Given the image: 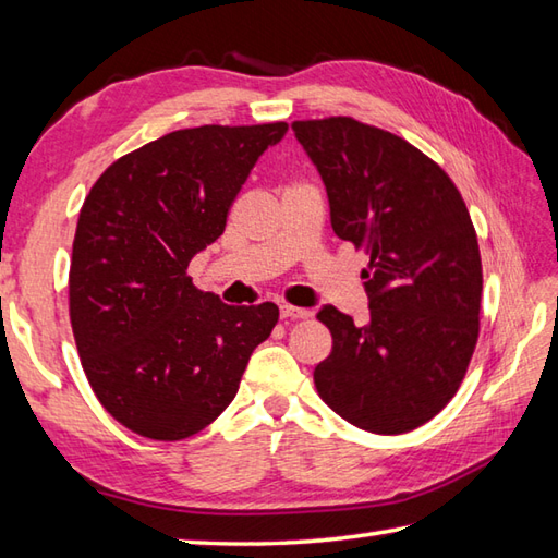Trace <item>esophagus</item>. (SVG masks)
<instances>
[{
	"instance_id": "1",
	"label": "esophagus",
	"mask_w": 558,
	"mask_h": 558,
	"mask_svg": "<svg viewBox=\"0 0 558 558\" xmlns=\"http://www.w3.org/2000/svg\"><path fill=\"white\" fill-rule=\"evenodd\" d=\"M280 316H282V318H290V322H294V318H310L312 312H310V310H302V306L282 304V306H280Z\"/></svg>"
}]
</instances>
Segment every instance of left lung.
<instances>
[{
  "mask_svg": "<svg viewBox=\"0 0 558 558\" xmlns=\"http://www.w3.org/2000/svg\"><path fill=\"white\" fill-rule=\"evenodd\" d=\"M326 184L330 225L369 256V322L324 306L333 350L314 369L326 405L372 434H405L458 393L480 338L482 256L465 201L441 165L384 129L292 122Z\"/></svg>",
  "mask_w": 558,
  "mask_h": 558,
  "instance_id": "obj_1",
  "label": "left lung"
}]
</instances>
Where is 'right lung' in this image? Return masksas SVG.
Masks as SVG:
<instances>
[{
    "label": "right lung",
    "mask_w": 558,
    "mask_h": 558,
    "mask_svg": "<svg viewBox=\"0 0 558 558\" xmlns=\"http://www.w3.org/2000/svg\"><path fill=\"white\" fill-rule=\"evenodd\" d=\"M288 122L177 129L126 153L83 201L69 266V318L93 393L153 441L220 417L278 306L222 304L186 276Z\"/></svg>",
    "instance_id": "right-lung-1"
}]
</instances>
